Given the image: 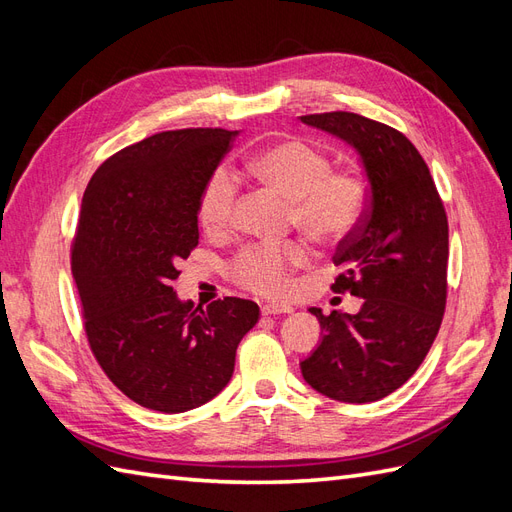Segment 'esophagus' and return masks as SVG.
<instances>
[{"label":"esophagus","mask_w":512,"mask_h":512,"mask_svg":"<svg viewBox=\"0 0 512 512\" xmlns=\"http://www.w3.org/2000/svg\"><path fill=\"white\" fill-rule=\"evenodd\" d=\"M260 312H262V316H280V314H292L294 309H292V307H288V305L267 303V305H262V307H260Z\"/></svg>","instance_id":"34e87169"}]
</instances>
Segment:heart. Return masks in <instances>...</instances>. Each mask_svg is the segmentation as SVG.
<instances>
[{
    "instance_id": "1",
    "label": "heart",
    "mask_w": 512,
    "mask_h": 512,
    "mask_svg": "<svg viewBox=\"0 0 512 512\" xmlns=\"http://www.w3.org/2000/svg\"><path fill=\"white\" fill-rule=\"evenodd\" d=\"M250 175L267 190L288 200V220L322 245L348 239L361 224L367 190L361 177L331 168L329 158L299 138H284L247 162ZM237 185L224 168L213 170L198 194V222L209 235H222L235 218ZM312 250L305 241L280 245L252 243L232 258L230 275L241 288L262 297H286L290 275L305 267Z\"/></svg>"
}]
</instances>
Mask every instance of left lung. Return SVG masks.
Listing matches in <instances>:
<instances>
[{"instance_id": "obj_1", "label": "left lung", "mask_w": 512, "mask_h": 512, "mask_svg": "<svg viewBox=\"0 0 512 512\" xmlns=\"http://www.w3.org/2000/svg\"><path fill=\"white\" fill-rule=\"evenodd\" d=\"M344 138L367 177L361 224L337 247L335 292L363 299L359 314L312 312L320 346L301 363L305 382L344 404L397 391L421 367L446 307L448 220L421 153L399 130L356 113L303 115Z\"/></svg>"}]
</instances>
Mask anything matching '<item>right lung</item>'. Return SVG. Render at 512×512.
<instances>
[{
	"label": "right lung",
	"instance_id": "1",
	"mask_svg": "<svg viewBox=\"0 0 512 512\" xmlns=\"http://www.w3.org/2000/svg\"><path fill=\"white\" fill-rule=\"evenodd\" d=\"M237 132L153 134L104 160L83 194L70 265L83 327L98 365L138 406L177 414L228 384L254 301L224 297L205 309L173 290L198 245V194Z\"/></svg>",
	"mask_w": 512,
	"mask_h": 512
}]
</instances>
